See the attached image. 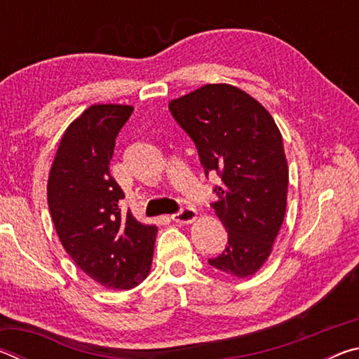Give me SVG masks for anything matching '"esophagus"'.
Returning a JSON list of instances; mask_svg holds the SVG:
<instances>
[{
	"mask_svg": "<svg viewBox=\"0 0 359 359\" xmlns=\"http://www.w3.org/2000/svg\"><path fill=\"white\" fill-rule=\"evenodd\" d=\"M198 218V212L194 210L193 208H182L180 212L177 214L172 215V220L175 223H180V224H188V223H193L194 220Z\"/></svg>",
	"mask_w": 359,
	"mask_h": 359,
	"instance_id": "esophagus-1",
	"label": "esophagus"
}]
</instances>
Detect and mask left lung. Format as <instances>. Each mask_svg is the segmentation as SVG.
Instances as JSON below:
<instances>
[{"label": "left lung", "instance_id": "8db88e82", "mask_svg": "<svg viewBox=\"0 0 359 359\" xmlns=\"http://www.w3.org/2000/svg\"><path fill=\"white\" fill-rule=\"evenodd\" d=\"M193 139L205 175L218 174L212 204L228 245L209 264L244 278L266 263L287 210L288 165L271 114L241 88L208 83L169 102Z\"/></svg>", "mask_w": 359, "mask_h": 359}]
</instances>
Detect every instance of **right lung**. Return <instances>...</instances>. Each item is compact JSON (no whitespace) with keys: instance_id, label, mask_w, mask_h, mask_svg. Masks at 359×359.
Instances as JSON below:
<instances>
[{"instance_id":"obj_1","label":"right lung","mask_w":359,"mask_h":359,"mask_svg":"<svg viewBox=\"0 0 359 359\" xmlns=\"http://www.w3.org/2000/svg\"><path fill=\"white\" fill-rule=\"evenodd\" d=\"M133 106L93 104L66 128L52 163L47 201L60 242L95 282L137 287L149 276L155 224L121 214L125 193L109 171L115 139Z\"/></svg>"}]
</instances>
